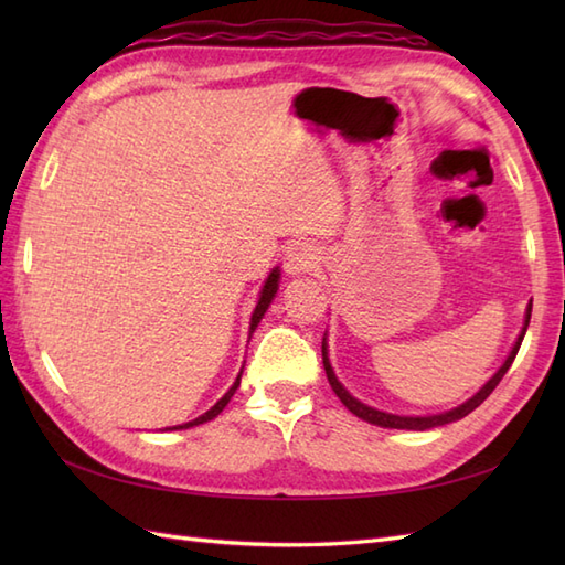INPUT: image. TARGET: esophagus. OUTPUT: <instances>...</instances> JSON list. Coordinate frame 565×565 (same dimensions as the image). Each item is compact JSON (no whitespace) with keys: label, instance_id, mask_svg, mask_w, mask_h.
<instances>
[{"label":"esophagus","instance_id":"34e87169","mask_svg":"<svg viewBox=\"0 0 565 565\" xmlns=\"http://www.w3.org/2000/svg\"><path fill=\"white\" fill-rule=\"evenodd\" d=\"M318 249L308 243H294L289 249H286L284 257V269L289 276H298L306 271H313L318 264Z\"/></svg>","mask_w":565,"mask_h":565}]
</instances>
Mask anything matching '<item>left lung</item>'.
<instances>
[{
  "mask_svg": "<svg viewBox=\"0 0 565 565\" xmlns=\"http://www.w3.org/2000/svg\"><path fill=\"white\" fill-rule=\"evenodd\" d=\"M530 318H532V303L526 306L524 326H522V330H520V334H518V340H514L508 359H505V362H502V366L495 371V374L483 383V388L478 391V393H473L471 398H468L466 403L451 407V411L437 413V415H393V413L376 411V407H371V405H366V403H362V401H356L354 395L342 386L340 379L334 376V369H332L330 356H328V338H322V366H326V374H328V381H330V386H332L334 395H338V398L342 401V405L347 407V411L354 413L356 417H362L364 423H371V425H376V427H388V429H415V431H425V429H431V427H441V425L456 423V419H461V417H466L468 413H473L476 407L481 405V403L488 398V395L495 391L500 379L508 374V369L512 366L514 356H518V352H520V344H522V340H524V332H526V328H530Z\"/></svg>",
  "mask_w": 565,
  "mask_h": 565,
  "instance_id": "obj_1",
  "label": "left lung"
}]
</instances>
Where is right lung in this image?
<instances>
[{
    "instance_id": "1",
    "label": "right lung",
    "mask_w": 565,
    "mask_h": 565,
    "mask_svg": "<svg viewBox=\"0 0 565 565\" xmlns=\"http://www.w3.org/2000/svg\"><path fill=\"white\" fill-rule=\"evenodd\" d=\"M279 281H281V271H279V267H274V269L269 271L267 279H264V286H262L259 298H257V306H255V310H252V318H249V338H252V332L257 330V326L262 322L264 313H267V308L271 306L276 291H279ZM243 369H245V366H243ZM243 369H239V374H237V379H235L233 386L227 388V393L223 395V398H221L218 403H215V405L211 407V411H206L203 415H199L196 419H191V423L174 425V427H164V429H189V427H196V425L209 423V419H213V417H218V415L223 413V407H225L227 403H231V398L235 395V391H237V386H239V376H243Z\"/></svg>"
}]
</instances>
